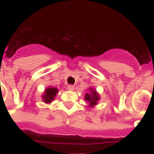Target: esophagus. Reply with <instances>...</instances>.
<instances>
[{
	"mask_svg": "<svg viewBox=\"0 0 154 154\" xmlns=\"http://www.w3.org/2000/svg\"><path fill=\"white\" fill-rule=\"evenodd\" d=\"M68 89H69V90H70V91H73L75 89V86H74V85H68Z\"/></svg>",
	"mask_w": 154,
	"mask_h": 154,
	"instance_id": "obj_1",
	"label": "esophagus"
}]
</instances>
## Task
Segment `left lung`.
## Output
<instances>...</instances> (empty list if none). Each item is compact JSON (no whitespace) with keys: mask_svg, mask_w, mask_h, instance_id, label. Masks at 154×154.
<instances>
[{"mask_svg":"<svg viewBox=\"0 0 154 154\" xmlns=\"http://www.w3.org/2000/svg\"><path fill=\"white\" fill-rule=\"evenodd\" d=\"M84 99L89 104L88 106L89 108H92L98 104V102L100 100V96L96 89H93L92 87H90L89 89V92L85 94Z\"/></svg>","mask_w":154,"mask_h":154,"instance_id":"obj_1","label":"left lung"}]
</instances>
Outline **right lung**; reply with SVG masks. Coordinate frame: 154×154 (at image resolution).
Returning <instances> with one entry per match:
<instances>
[{
	"label": "right lung",
	"mask_w": 154,
	"mask_h": 154,
	"mask_svg": "<svg viewBox=\"0 0 154 154\" xmlns=\"http://www.w3.org/2000/svg\"><path fill=\"white\" fill-rule=\"evenodd\" d=\"M58 92V89L57 88H55V87H48V88L45 89L44 92H43V95L42 96V100L46 104H49V103H51L54 100Z\"/></svg>",
	"instance_id": "1"
}]
</instances>
